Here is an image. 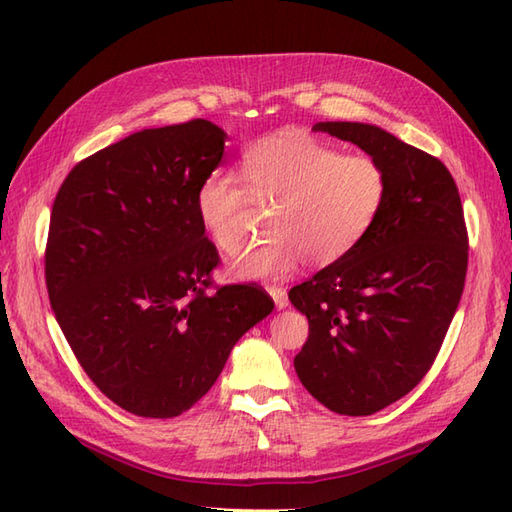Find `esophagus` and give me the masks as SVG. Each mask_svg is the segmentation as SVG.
<instances>
[{"instance_id": "esophagus-1", "label": "esophagus", "mask_w": 512, "mask_h": 512, "mask_svg": "<svg viewBox=\"0 0 512 512\" xmlns=\"http://www.w3.org/2000/svg\"><path fill=\"white\" fill-rule=\"evenodd\" d=\"M268 294L272 296V301H275V305L279 307V310H283V307H288V290L281 288V285H268Z\"/></svg>"}]
</instances>
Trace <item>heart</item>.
<instances>
[{"instance_id":"1","label":"heart","mask_w":512,"mask_h":512,"mask_svg":"<svg viewBox=\"0 0 512 512\" xmlns=\"http://www.w3.org/2000/svg\"><path fill=\"white\" fill-rule=\"evenodd\" d=\"M242 180L213 172L196 192L202 229L224 253L242 246V227L255 205L275 209V240L235 259L233 277H290L305 261L334 266L371 233L388 198V174L371 154H344L303 133L257 141L242 157Z\"/></svg>"}]
</instances>
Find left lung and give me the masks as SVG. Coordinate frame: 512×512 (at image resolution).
<instances>
[{
	"mask_svg": "<svg viewBox=\"0 0 512 512\" xmlns=\"http://www.w3.org/2000/svg\"><path fill=\"white\" fill-rule=\"evenodd\" d=\"M312 130L351 141L384 165L388 198L362 244L290 290L310 334L296 353L301 384L325 408L366 417L430 371L465 288L469 235L443 161L360 122Z\"/></svg>",
	"mask_w": 512,
	"mask_h": 512,
	"instance_id": "8db88e82",
	"label": "left lung"
}]
</instances>
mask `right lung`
I'll return each mask as SVG.
<instances>
[{
  "instance_id": "right-lung-1",
  "label": "right lung",
  "mask_w": 512,
  "mask_h": 512,
  "mask_svg": "<svg viewBox=\"0 0 512 512\" xmlns=\"http://www.w3.org/2000/svg\"><path fill=\"white\" fill-rule=\"evenodd\" d=\"M224 139L207 120L146 128L76 163L54 198L52 310L91 382L137 417L192 408L275 307L257 283L211 279L220 255L196 192Z\"/></svg>"
}]
</instances>
